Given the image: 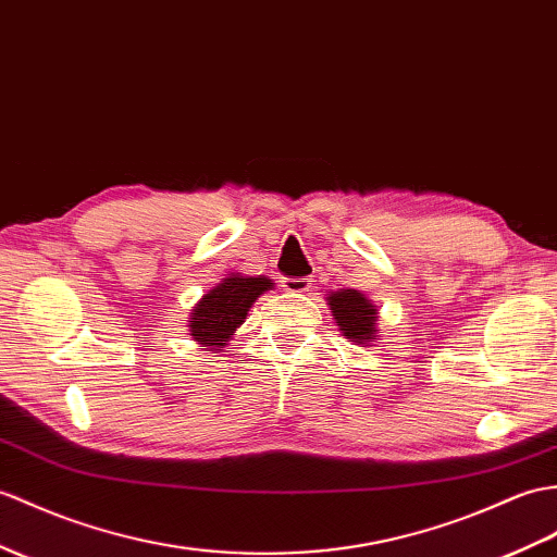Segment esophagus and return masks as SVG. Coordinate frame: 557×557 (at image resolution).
<instances>
[{
	"instance_id": "obj_1",
	"label": "esophagus",
	"mask_w": 557,
	"mask_h": 557,
	"mask_svg": "<svg viewBox=\"0 0 557 557\" xmlns=\"http://www.w3.org/2000/svg\"><path fill=\"white\" fill-rule=\"evenodd\" d=\"M310 277H282V287L292 294H304L310 289Z\"/></svg>"
}]
</instances>
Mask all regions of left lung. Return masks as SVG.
Instances as JSON below:
<instances>
[{
    "label": "left lung",
    "instance_id": "left-lung-1",
    "mask_svg": "<svg viewBox=\"0 0 557 557\" xmlns=\"http://www.w3.org/2000/svg\"><path fill=\"white\" fill-rule=\"evenodd\" d=\"M330 308L334 320L339 322V330L346 339H356L363 344L374 337V322H377V310L356 289H342L330 294Z\"/></svg>",
    "mask_w": 557,
    "mask_h": 557
}]
</instances>
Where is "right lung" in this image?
<instances>
[{
  "mask_svg": "<svg viewBox=\"0 0 557 557\" xmlns=\"http://www.w3.org/2000/svg\"><path fill=\"white\" fill-rule=\"evenodd\" d=\"M270 287H273V282L268 277H225L194 308L189 318L191 337L220 351L247 318V310L253 301Z\"/></svg>",
  "mask_w": 557,
  "mask_h": 557,
  "instance_id": "right-lung-1",
  "label": "right lung"
}]
</instances>
